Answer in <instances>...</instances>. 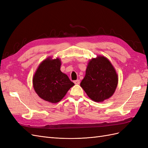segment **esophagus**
Returning <instances> with one entry per match:
<instances>
[{
	"label": "esophagus",
	"instance_id": "obj_1",
	"mask_svg": "<svg viewBox=\"0 0 148 148\" xmlns=\"http://www.w3.org/2000/svg\"><path fill=\"white\" fill-rule=\"evenodd\" d=\"M73 82H74V83H75V84H79V83H80V82H79V79L75 80V81H74Z\"/></svg>",
	"mask_w": 148,
	"mask_h": 148
}]
</instances>
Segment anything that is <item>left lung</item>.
Listing matches in <instances>:
<instances>
[{"mask_svg": "<svg viewBox=\"0 0 148 148\" xmlns=\"http://www.w3.org/2000/svg\"><path fill=\"white\" fill-rule=\"evenodd\" d=\"M117 84L118 76L110 61L98 56L89 61L80 86L90 99L101 102L113 95Z\"/></svg>", "mask_w": 148, "mask_h": 148, "instance_id": "8db88e82", "label": "left lung"}]
</instances>
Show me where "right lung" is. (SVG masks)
I'll return each mask as SVG.
<instances>
[{"mask_svg":"<svg viewBox=\"0 0 148 148\" xmlns=\"http://www.w3.org/2000/svg\"><path fill=\"white\" fill-rule=\"evenodd\" d=\"M60 65L59 59L47 58L39 65L33 78L36 92L41 99L49 102L61 101L74 85L68 76L60 71Z\"/></svg>","mask_w":148,"mask_h":148,"instance_id":"1","label":"right lung"}]
</instances>
